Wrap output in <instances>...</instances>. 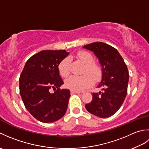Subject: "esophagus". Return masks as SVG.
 Here are the masks:
<instances>
[{
    "label": "esophagus",
    "instance_id": "esophagus-1",
    "mask_svg": "<svg viewBox=\"0 0 149 149\" xmlns=\"http://www.w3.org/2000/svg\"><path fill=\"white\" fill-rule=\"evenodd\" d=\"M70 92H71L72 93H81L80 91H75V90H72L70 91Z\"/></svg>",
    "mask_w": 149,
    "mask_h": 149
}]
</instances>
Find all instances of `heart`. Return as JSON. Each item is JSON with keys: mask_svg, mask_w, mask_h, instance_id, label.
Returning a JSON list of instances; mask_svg holds the SVG:
<instances>
[{"mask_svg": "<svg viewBox=\"0 0 149 149\" xmlns=\"http://www.w3.org/2000/svg\"><path fill=\"white\" fill-rule=\"evenodd\" d=\"M77 58L85 65L83 75H71L65 81L66 86L75 91H83L90 88L95 82H99L102 77L101 66L94 62L91 54L87 51H80L77 54ZM59 74L65 77L69 74V61L67 58L63 59L58 66Z\"/></svg>", "mask_w": 149, "mask_h": 149, "instance_id": "obj_1", "label": "heart"}]
</instances>
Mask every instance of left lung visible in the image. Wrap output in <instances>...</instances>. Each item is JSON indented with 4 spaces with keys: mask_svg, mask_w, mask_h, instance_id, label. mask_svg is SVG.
<instances>
[{
    "mask_svg": "<svg viewBox=\"0 0 149 149\" xmlns=\"http://www.w3.org/2000/svg\"><path fill=\"white\" fill-rule=\"evenodd\" d=\"M83 48L93 52L102 69V81L97 86L102 91L93 93L92 100L85 107L93 115L109 117L120 109L127 95L129 77L127 65L118 50L108 44L94 42Z\"/></svg>",
    "mask_w": 149,
    "mask_h": 149,
    "instance_id": "left-lung-1",
    "label": "left lung"
}]
</instances>
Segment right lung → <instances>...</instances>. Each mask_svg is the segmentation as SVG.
<instances>
[{"mask_svg":"<svg viewBox=\"0 0 149 149\" xmlns=\"http://www.w3.org/2000/svg\"><path fill=\"white\" fill-rule=\"evenodd\" d=\"M65 50H45L27 60L19 78L20 94L31 115L43 123L56 122L65 115L70 91L60 89L63 81L58 66L68 55ZM53 88L55 92L50 93Z\"/></svg>","mask_w":149,"mask_h":149,"instance_id":"right-lung-1","label":"right lung"}]
</instances>
